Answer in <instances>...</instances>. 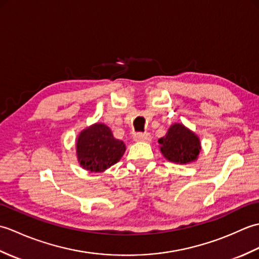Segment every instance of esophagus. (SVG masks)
<instances>
[{
	"label": "esophagus",
	"instance_id": "esophagus-1",
	"mask_svg": "<svg viewBox=\"0 0 259 259\" xmlns=\"http://www.w3.org/2000/svg\"><path fill=\"white\" fill-rule=\"evenodd\" d=\"M152 139V137L149 133H144V134H136L134 136V140L135 141H144V142H150Z\"/></svg>",
	"mask_w": 259,
	"mask_h": 259
}]
</instances>
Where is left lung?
Instances as JSON below:
<instances>
[{
    "label": "left lung",
    "mask_w": 259,
    "mask_h": 259,
    "mask_svg": "<svg viewBox=\"0 0 259 259\" xmlns=\"http://www.w3.org/2000/svg\"><path fill=\"white\" fill-rule=\"evenodd\" d=\"M158 142L162 156L169 161L180 164L197 160L201 150L199 138L181 123H174Z\"/></svg>",
    "instance_id": "1"
}]
</instances>
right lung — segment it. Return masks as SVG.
I'll return each mask as SVG.
<instances>
[{"label": "right lung", "mask_w": 259, "mask_h": 259, "mask_svg": "<svg viewBox=\"0 0 259 259\" xmlns=\"http://www.w3.org/2000/svg\"><path fill=\"white\" fill-rule=\"evenodd\" d=\"M125 151L123 141L115 139L103 123L82 130L76 139V157L80 166L91 172H102L117 163Z\"/></svg>", "instance_id": "obj_1"}]
</instances>
